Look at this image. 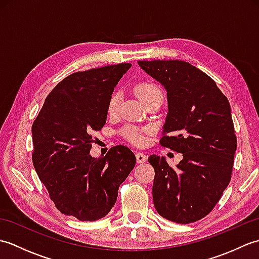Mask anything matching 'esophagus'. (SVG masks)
Segmentation results:
<instances>
[{
    "instance_id": "obj_1",
    "label": "esophagus",
    "mask_w": 259,
    "mask_h": 259,
    "mask_svg": "<svg viewBox=\"0 0 259 259\" xmlns=\"http://www.w3.org/2000/svg\"><path fill=\"white\" fill-rule=\"evenodd\" d=\"M136 158H137V162L144 163V162L147 161L148 156L145 155V153H142V152H136Z\"/></svg>"
}]
</instances>
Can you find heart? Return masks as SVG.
Here are the masks:
<instances>
[{
	"label": "heart",
	"mask_w": 259,
	"mask_h": 259,
	"mask_svg": "<svg viewBox=\"0 0 259 259\" xmlns=\"http://www.w3.org/2000/svg\"><path fill=\"white\" fill-rule=\"evenodd\" d=\"M135 92L144 103H146L148 100H150L151 98H153L157 95H162L161 90L159 89L157 85L152 84V83H147V82L137 84L135 88ZM119 106H120V93L114 92L113 95L110 97L109 102H108L109 114H111V115L117 114L119 111ZM144 133H145V130L136 128V126L128 125L122 130V136L126 140L130 141L131 144L142 145L145 141Z\"/></svg>",
	"instance_id": "obj_1"
}]
</instances>
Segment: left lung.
Masks as SVG:
<instances>
[{
	"mask_svg": "<svg viewBox=\"0 0 259 259\" xmlns=\"http://www.w3.org/2000/svg\"><path fill=\"white\" fill-rule=\"evenodd\" d=\"M138 64L167 90L160 145L184 157L176 169L163 157L148 159L155 169L153 205L170 222L200 221L232 178L237 138L228 99L210 76L188 62L153 60Z\"/></svg>",
	"mask_w": 259,
	"mask_h": 259,
	"instance_id": "1",
	"label": "left lung"
}]
</instances>
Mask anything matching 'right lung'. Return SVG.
I'll return each mask as SVG.
<instances>
[{"mask_svg":"<svg viewBox=\"0 0 259 259\" xmlns=\"http://www.w3.org/2000/svg\"><path fill=\"white\" fill-rule=\"evenodd\" d=\"M131 67L119 63L75 72L49 93L32 124L33 166L60 211L81 222L111 210L136 164L125 146L93 158L92 134L106 124L114 87Z\"/></svg>","mask_w":259,"mask_h":259,"instance_id":"obj_1","label":"right lung"}]
</instances>
